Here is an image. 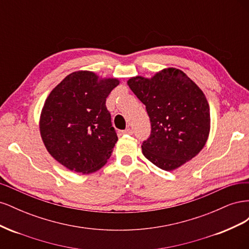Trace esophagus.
I'll return each instance as SVG.
<instances>
[{"instance_id":"34e87169","label":"esophagus","mask_w":249,"mask_h":249,"mask_svg":"<svg viewBox=\"0 0 249 249\" xmlns=\"http://www.w3.org/2000/svg\"><path fill=\"white\" fill-rule=\"evenodd\" d=\"M124 134H127V135H132L133 134V130L131 129V127H126V129L124 131H123Z\"/></svg>"}]
</instances>
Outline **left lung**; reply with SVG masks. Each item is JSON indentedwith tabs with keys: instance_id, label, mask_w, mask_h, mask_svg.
<instances>
[{
	"instance_id": "left-lung-1",
	"label": "left lung",
	"mask_w": 249,
	"mask_h": 249,
	"mask_svg": "<svg viewBox=\"0 0 249 249\" xmlns=\"http://www.w3.org/2000/svg\"><path fill=\"white\" fill-rule=\"evenodd\" d=\"M127 85L149 116L152 131L141 145L146 159L170 171L200 152L210 133V107L200 88L185 72L171 67L152 79L131 78Z\"/></svg>"
}]
</instances>
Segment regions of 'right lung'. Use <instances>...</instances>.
<instances>
[{
  "instance_id": "right-lung-1",
  "label": "right lung",
  "mask_w": 249,
  "mask_h": 249,
  "mask_svg": "<svg viewBox=\"0 0 249 249\" xmlns=\"http://www.w3.org/2000/svg\"><path fill=\"white\" fill-rule=\"evenodd\" d=\"M119 84L92 71L69 74L48 96L39 129L48 152L63 166L79 173L102 168L117 141L106 99Z\"/></svg>"
}]
</instances>
